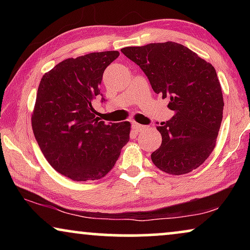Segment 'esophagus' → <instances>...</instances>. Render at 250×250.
I'll list each match as a JSON object with an SVG mask.
<instances>
[{
  "mask_svg": "<svg viewBox=\"0 0 250 250\" xmlns=\"http://www.w3.org/2000/svg\"><path fill=\"white\" fill-rule=\"evenodd\" d=\"M132 128L134 129L135 132H141V131H143V129H146V126L141 125V124H139V123L133 122V123H132Z\"/></svg>",
  "mask_w": 250,
  "mask_h": 250,
  "instance_id": "1",
  "label": "esophagus"
}]
</instances>
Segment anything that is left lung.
I'll return each instance as SVG.
<instances>
[{"label":"left lung","instance_id":"left-lung-1","mask_svg":"<svg viewBox=\"0 0 250 250\" xmlns=\"http://www.w3.org/2000/svg\"><path fill=\"white\" fill-rule=\"evenodd\" d=\"M122 52L145 71L155 93L168 98L174 116L160 123L162 146L151 153L157 168L172 175L192 172L216 146L223 94L216 70L175 42L127 46Z\"/></svg>","mask_w":250,"mask_h":250}]
</instances>
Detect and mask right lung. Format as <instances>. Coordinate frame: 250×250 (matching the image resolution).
I'll use <instances>...</instances> for the list:
<instances>
[{
	"mask_svg": "<svg viewBox=\"0 0 250 250\" xmlns=\"http://www.w3.org/2000/svg\"><path fill=\"white\" fill-rule=\"evenodd\" d=\"M118 56V51H105L68 58L41 80L32 114L34 135L50 165L73 181L104 177L129 140L131 123L105 124L92 107L104 69Z\"/></svg>",
	"mask_w": 250,
	"mask_h": 250,
	"instance_id": "obj_1",
	"label": "right lung"
}]
</instances>
